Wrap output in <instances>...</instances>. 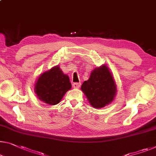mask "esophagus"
Returning <instances> with one entry per match:
<instances>
[{"label":"esophagus","mask_w":156,"mask_h":156,"mask_svg":"<svg viewBox=\"0 0 156 156\" xmlns=\"http://www.w3.org/2000/svg\"><path fill=\"white\" fill-rule=\"evenodd\" d=\"M80 86H81V83H76V82H75V83H73V86L74 88H80Z\"/></svg>","instance_id":"34e87169"}]
</instances>
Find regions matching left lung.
Returning a JSON list of instances; mask_svg holds the SVG:
<instances>
[{
	"instance_id": "8db88e82",
	"label": "left lung",
	"mask_w": 156,
	"mask_h": 156,
	"mask_svg": "<svg viewBox=\"0 0 156 156\" xmlns=\"http://www.w3.org/2000/svg\"><path fill=\"white\" fill-rule=\"evenodd\" d=\"M81 89L95 108H102L110 104L117 91L113 76L105 65L91 72L89 79L82 83Z\"/></svg>"
}]
</instances>
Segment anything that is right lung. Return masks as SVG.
Masks as SVG:
<instances>
[{
    "mask_svg": "<svg viewBox=\"0 0 156 156\" xmlns=\"http://www.w3.org/2000/svg\"><path fill=\"white\" fill-rule=\"evenodd\" d=\"M71 87L68 76L57 66L40 75L35 81V93L43 102L55 105L60 102Z\"/></svg>",
    "mask_w": 156,
    "mask_h": 156,
    "instance_id": "right-lung-1",
    "label": "right lung"
}]
</instances>
